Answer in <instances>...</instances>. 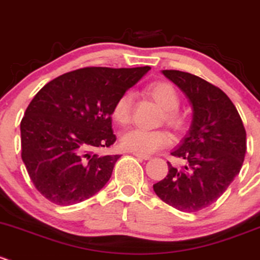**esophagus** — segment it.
<instances>
[{"label":"esophagus","instance_id":"esophagus-1","mask_svg":"<svg viewBox=\"0 0 260 260\" xmlns=\"http://www.w3.org/2000/svg\"><path fill=\"white\" fill-rule=\"evenodd\" d=\"M133 154L135 156H138V158H141L144 159V160H148V159H150L151 156L148 155V154H141V153H136V151H133Z\"/></svg>","mask_w":260,"mask_h":260}]
</instances>
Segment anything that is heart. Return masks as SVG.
<instances>
[{
  "mask_svg": "<svg viewBox=\"0 0 260 260\" xmlns=\"http://www.w3.org/2000/svg\"><path fill=\"white\" fill-rule=\"evenodd\" d=\"M148 93L163 107L164 117L176 129L183 125V117L177 111L179 105V97L173 86L167 82H155L149 84L146 88ZM134 96L131 92H125L115 101L112 106V119L117 124H127L131 119ZM172 136L166 130H148L144 127H130L125 131L120 139V144L125 150L136 151L141 154H150L164 146L169 145Z\"/></svg>",
  "mask_w": 260,
  "mask_h": 260,
  "instance_id": "heart-1",
  "label": "heart"
}]
</instances>
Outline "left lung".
<instances>
[{"label":"left lung","instance_id":"obj_1","mask_svg":"<svg viewBox=\"0 0 260 260\" xmlns=\"http://www.w3.org/2000/svg\"><path fill=\"white\" fill-rule=\"evenodd\" d=\"M163 74L186 94L193 116L187 136L172 151L186 166L174 168L168 161V174L153 188L169 206L196 212L214 204L239 174L246 133L236 107L218 87L186 72Z\"/></svg>","mask_w":260,"mask_h":260}]
</instances>
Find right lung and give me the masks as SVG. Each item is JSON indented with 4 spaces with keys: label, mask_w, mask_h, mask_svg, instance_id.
Segmentation results:
<instances>
[{
    "label": "right lung",
    "mask_w": 260,
    "mask_h": 260,
    "mask_svg": "<svg viewBox=\"0 0 260 260\" xmlns=\"http://www.w3.org/2000/svg\"><path fill=\"white\" fill-rule=\"evenodd\" d=\"M150 67H87L46 83L25 111L21 158L35 188L59 206L96 194L111 178L120 155H99L116 141L115 101Z\"/></svg>",
    "instance_id": "right-lung-1"
}]
</instances>
